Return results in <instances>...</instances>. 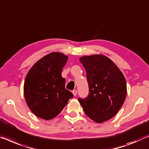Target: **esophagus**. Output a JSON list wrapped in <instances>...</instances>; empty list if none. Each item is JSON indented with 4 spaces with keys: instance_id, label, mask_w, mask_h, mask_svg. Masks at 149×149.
<instances>
[{
    "instance_id": "34e87169",
    "label": "esophagus",
    "mask_w": 149,
    "mask_h": 149,
    "mask_svg": "<svg viewBox=\"0 0 149 149\" xmlns=\"http://www.w3.org/2000/svg\"><path fill=\"white\" fill-rule=\"evenodd\" d=\"M72 93L74 94V96H76L77 95V90H73L72 91Z\"/></svg>"
}]
</instances>
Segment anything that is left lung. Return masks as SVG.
<instances>
[{"label": "left lung", "mask_w": 149, "mask_h": 149, "mask_svg": "<svg viewBox=\"0 0 149 149\" xmlns=\"http://www.w3.org/2000/svg\"><path fill=\"white\" fill-rule=\"evenodd\" d=\"M80 62L86 71L89 93L78 100L86 114L97 123L111 119L127 95L125 77L110 59L103 55L84 56Z\"/></svg>", "instance_id": "obj_1"}]
</instances>
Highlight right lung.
<instances>
[{"label": "right lung", "mask_w": 149, "mask_h": 149, "mask_svg": "<svg viewBox=\"0 0 149 149\" xmlns=\"http://www.w3.org/2000/svg\"><path fill=\"white\" fill-rule=\"evenodd\" d=\"M68 58L63 54L51 53L38 61L28 72L24 93L28 106L37 117L53 119L74 97L65 89V79L62 76Z\"/></svg>", "instance_id": "add662e5"}]
</instances>
